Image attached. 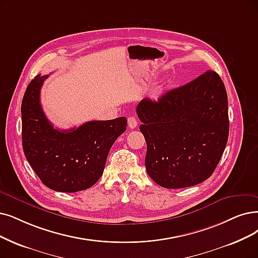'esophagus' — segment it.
I'll return each instance as SVG.
<instances>
[{
    "instance_id": "esophagus-1",
    "label": "esophagus",
    "mask_w": 258,
    "mask_h": 258,
    "mask_svg": "<svg viewBox=\"0 0 258 258\" xmlns=\"http://www.w3.org/2000/svg\"><path fill=\"white\" fill-rule=\"evenodd\" d=\"M128 126L131 129L136 128L138 126V120H137V118L135 116H129L128 117Z\"/></svg>"
}]
</instances>
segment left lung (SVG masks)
I'll list each match as a JSON object with an SVG mask.
<instances>
[{"mask_svg": "<svg viewBox=\"0 0 258 258\" xmlns=\"http://www.w3.org/2000/svg\"><path fill=\"white\" fill-rule=\"evenodd\" d=\"M137 113L147 144L149 177L165 188L209 179L229 138L228 95L220 76L207 71L157 101L142 99Z\"/></svg>", "mask_w": 258, "mask_h": 258, "instance_id": "obj_1", "label": "left lung"}]
</instances>
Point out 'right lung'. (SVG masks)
<instances>
[{
  "mask_svg": "<svg viewBox=\"0 0 258 258\" xmlns=\"http://www.w3.org/2000/svg\"><path fill=\"white\" fill-rule=\"evenodd\" d=\"M47 77L37 75L23 96L21 114L25 158L50 189L76 192L90 188L104 172L112 145L126 131L127 118L91 120L69 130L54 128L40 104V90Z\"/></svg>",
  "mask_w": 258,
  "mask_h": 258,
  "instance_id": "obj_1",
  "label": "right lung"
}]
</instances>
